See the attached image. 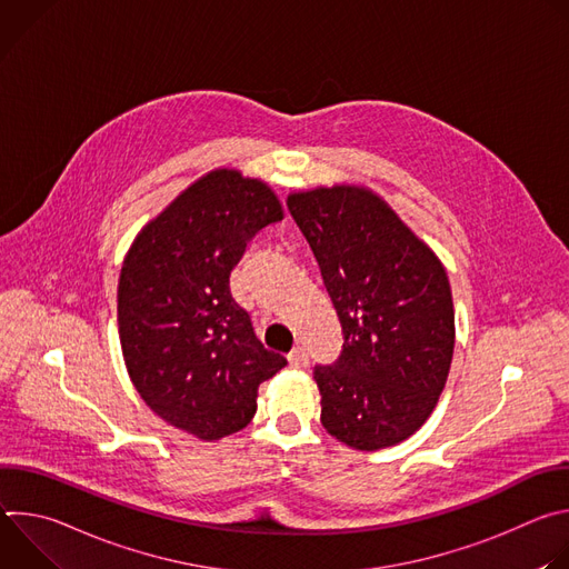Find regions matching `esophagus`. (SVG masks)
<instances>
[{
  "label": "esophagus",
  "instance_id": "1",
  "mask_svg": "<svg viewBox=\"0 0 569 569\" xmlns=\"http://www.w3.org/2000/svg\"><path fill=\"white\" fill-rule=\"evenodd\" d=\"M288 362H290V367H297V369L306 367V365H308V351H306L303 347H295V349L288 353Z\"/></svg>",
  "mask_w": 569,
  "mask_h": 569
}]
</instances>
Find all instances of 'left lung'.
<instances>
[{"label":"left lung","mask_w":569,"mask_h":569,"mask_svg":"<svg viewBox=\"0 0 569 569\" xmlns=\"http://www.w3.org/2000/svg\"><path fill=\"white\" fill-rule=\"evenodd\" d=\"M342 327V351L315 365L321 426L378 450L415 435L446 387L455 310L446 270L378 196L331 187L288 198Z\"/></svg>","instance_id":"8db88e82"}]
</instances>
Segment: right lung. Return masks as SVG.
<instances>
[{"label": "right lung", "instance_id": "right-lung-1", "mask_svg": "<svg viewBox=\"0 0 569 569\" xmlns=\"http://www.w3.org/2000/svg\"><path fill=\"white\" fill-rule=\"evenodd\" d=\"M281 218L268 184L211 171L141 229L123 261L117 310L132 385L159 419L198 439L246 428L259 385L288 365L229 288L250 240Z\"/></svg>", "mask_w": 569, "mask_h": 569}]
</instances>
